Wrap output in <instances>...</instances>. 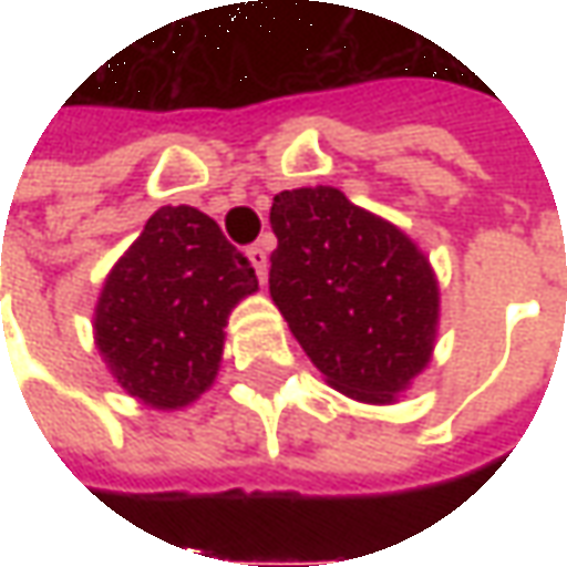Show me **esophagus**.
Wrapping results in <instances>:
<instances>
[{
  "label": "esophagus",
  "instance_id": "34e87169",
  "mask_svg": "<svg viewBox=\"0 0 567 567\" xmlns=\"http://www.w3.org/2000/svg\"><path fill=\"white\" fill-rule=\"evenodd\" d=\"M248 260H251V267L258 270V279L264 282L267 279V251L260 246H251L248 248Z\"/></svg>",
  "mask_w": 567,
  "mask_h": 567
}]
</instances>
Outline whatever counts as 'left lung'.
Wrapping results in <instances>:
<instances>
[{
    "label": "left lung",
    "mask_w": 567,
    "mask_h": 567,
    "mask_svg": "<svg viewBox=\"0 0 567 567\" xmlns=\"http://www.w3.org/2000/svg\"><path fill=\"white\" fill-rule=\"evenodd\" d=\"M270 297L328 385L392 404L427 368L437 276L410 236L337 187L272 197Z\"/></svg>",
    "instance_id": "obj_1"
}]
</instances>
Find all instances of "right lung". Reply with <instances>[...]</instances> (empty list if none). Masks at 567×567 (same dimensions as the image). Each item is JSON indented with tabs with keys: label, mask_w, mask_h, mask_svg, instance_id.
Segmentation results:
<instances>
[{
	"label": "right lung",
	"mask_w": 567,
	"mask_h": 567,
	"mask_svg": "<svg viewBox=\"0 0 567 567\" xmlns=\"http://www.w3.org/2000/svg\"><path fill=\"white\" fill-rule=\"evenodd\" d=\"M258 276L194 206H163L105 276L93 340L117 385L154 410L197 401L218 373L230 309Z\"/></svg>",
	"instance_id": "obj_1"
}]
</instances>
